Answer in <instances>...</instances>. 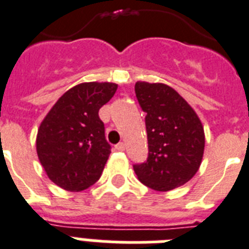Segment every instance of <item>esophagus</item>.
<instances>
[{
    "label": "esophagus",
    "instance_id": "1",
    "mask_svg": "<svg viewBox=\"0 0 249 249\" xmlns=\"http://www.w3.org/2000/svg\"><path fill=\"white\" fill-rule=\"evenodd\" d=\"M115 149L119 150V152H124L125 150V144L124 143H119L115 145Z\"/></svg>",
    "mask_w": 249,
    "mask_h": 249
}]
</instances>
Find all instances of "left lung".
I'll use <instances>...</instances> for the list:
<instances>
[{
  "instance_id": "left-lung-1",
  "label": "left lung",
  "mask_w": 249,
  "mask_h": 249,
  "mask_svg": "<svg viewBox=\"0 0 249 249\" xmlns=\"http://www.w3.org/2000/svg\"><path fill=\"white\" fill-rule=\"evenodd\" d=\"M135 95L145 112L148 158L134 164L143 185L170 191L189 182L199 171L205 134L199 116L177 91L164 83H135Z\"/></svg>"
}]
</instances>
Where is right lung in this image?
<instances>
[{
    "label": "right lung",
    "mask_w": 249,
    "mask_h": 249,
    "mask_svg": "<svg viewBox=\"0 0 249 249\" xmlns=\"http://www.w3.org/2000/svg\"><path fill=\"white\" fill-rule=\"evenodd\" d=\"M118 85L85 82L60 96L41 121L36 153L48 177L67 191H82L100 178L111 153L99 110Z\"/></svg>",
    "instance_id": "right-lung-1"
}]
</instances>
